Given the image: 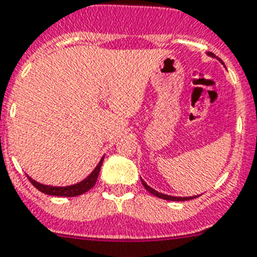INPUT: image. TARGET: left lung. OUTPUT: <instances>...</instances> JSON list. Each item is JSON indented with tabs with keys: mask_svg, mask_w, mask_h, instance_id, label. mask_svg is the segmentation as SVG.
Returning <instances> with one entry per match:
<instances>
[{
	"mask_svg": "<svg viewBox=\"0 0 257 257\" xmlns=\"http://www.w3.org/2000/svg\"><path fill=\"white\" fill-rule=\"evenodd\" d=\"M208 55L210 56H214L215 58V55L212 53H208ZM141 182H143L144 187L149 191L150 194H153V195H156L157 198H162V199H165V201H190V199H194V198L199 197V195H195V197H170V195H166V194H162V193H158V191H156V190H153L150 186H148L147 183L144 182L143 179H141Z\"/></svg>",
	"mask_w": 257,
	"mask_h": 257,
	"instance_id": "left-lung-1",
	"label": "left lung"
}]
</instances>
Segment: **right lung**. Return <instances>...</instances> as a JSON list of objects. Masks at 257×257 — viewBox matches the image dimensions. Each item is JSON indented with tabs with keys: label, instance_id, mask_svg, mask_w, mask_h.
Returning a JSON list of instances; mask_svg holds the SVG:
<instances>
[{
	"label": "right lung",
	"instance_id": "add662e5",
	"mask_svg": "<svg viewBox=\"0 0 257 257\" xmlns=\"http://www.w3.org/2000/svg\"><path fill=\"white\" fill-rule=\"evenodd\" d=\"M103 160L101 158L99 162V165L96 166L95 170H93L91 174L85 179H83L81 182L75 183L72 186H66V187H56V186H47V185H42V183L37 182L34 179H31L29 177V181L33 183V186L37 187L39 191L45 194H49V195H56V197H76V195H81V194L87 193L88 190L92 189L95 186L96 181H97V177H99L100 168L103 165Z\"/></svg>",
	"mask_w": 257,
	"mask_h": 257
}]
</instances>
